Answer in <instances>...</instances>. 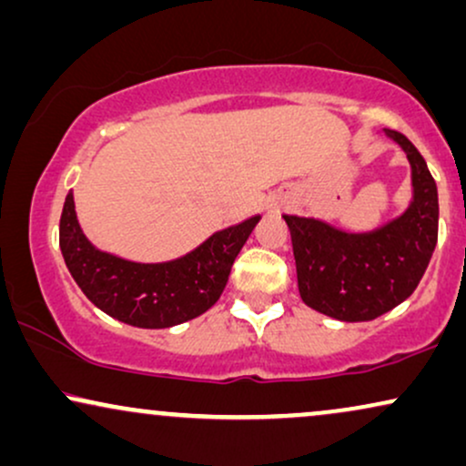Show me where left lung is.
<instances>
[{"instance_id":"left-lung-1","label":"left lung","mask_w":466,"mask_h":466,"mask_svg":"<svg viewBox=\"0 0 466 466\" xmlns=\"http://www.w3.org/2000/svg\"><path fill=\"white\" fill-rule=\"evenodd\" d=\"M406 152L413 199L372 232H344L314 217L284 215L292 237L299 294L320 314L344 322L374 320L409 299L426 273L439 237L437 182L420 150L385 128Z\"/></svg>"}]
</instances>
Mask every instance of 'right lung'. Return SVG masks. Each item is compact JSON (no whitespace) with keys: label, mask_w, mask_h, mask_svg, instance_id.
Masks as SVG:
<instances>
[{"label":"right lung","mask_w":466,"mask_h":466,"mask_svg":"<svg viewBox=\"0 0 466 466\" xmlns=\"http://www.w3.org/2000/svg\"><path fill=\"white\" fill-rule=\"evenodd\" d=\"M258 221L260 215L219 229L176 260L131 262L86 238L70 191L60 219V249L76 286L98 309L131 327L167 329L213 308Z\"/></svg>","instance_id":"1"}]
</instances>
